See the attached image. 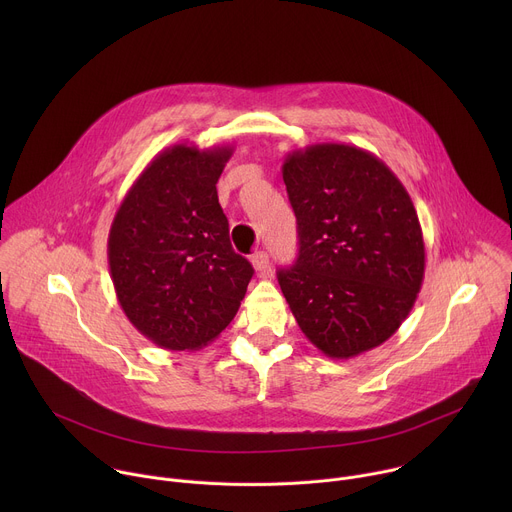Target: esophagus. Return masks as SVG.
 <instances>
[{
	"mask_svg": "<svg viewBox=\"0 0 512 512\" xmlns=\"http://www.w3.org/2000/svg\"><path fill=\"white\" fill-rule=\"evenodd\" d=\"M251 263H253V267H255V271L259 273V275H269L271 273V261H269V255L265 253V251H257V253H253L251 255Z\"/></svg>",
	"mask_w": 512,
	"mask_h": 512,
	"instance_id": "34e87169",
	"label": "esophagus"
}]
</instances>
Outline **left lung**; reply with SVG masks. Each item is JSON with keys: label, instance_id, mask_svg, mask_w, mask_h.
<instances>
[{"label": "left lung", "instance_id": "left-lung-1", "mask_svg": "<svg viewBox=\"0 0 512 512\" xmlns=\"http://www.w3.org/2000/svg\"><path fill=\"white\" fill-rule=\"evenodd\" d=\"M298 218L300 251L277 281L306 338L330 358H352L391 338L423 283L417 210L371 152L316 143L281 168Z\"/></svg>", "mask_w": 512, "mask_h": 512}]
</instances>
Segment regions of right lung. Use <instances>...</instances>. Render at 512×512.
<instances>
[{
	"label": "right lung",
	"mask_w": 512,
	"mask_h": 512,
	"mask_svg": "<svg viewBox=\"0 0 512 512\" xmlns=\"http://www.w3.org/2000/svg\"><path fill=\"white\" fill-rule=\"evenodd\" d=\"M231 145L176 143L133 182L115 212L107 259L127 320L168 350H196L235 318L251 263L233 251L216 182Z\"/></svg>",
	"instance_id": "obj_1"
}]
</instances>
